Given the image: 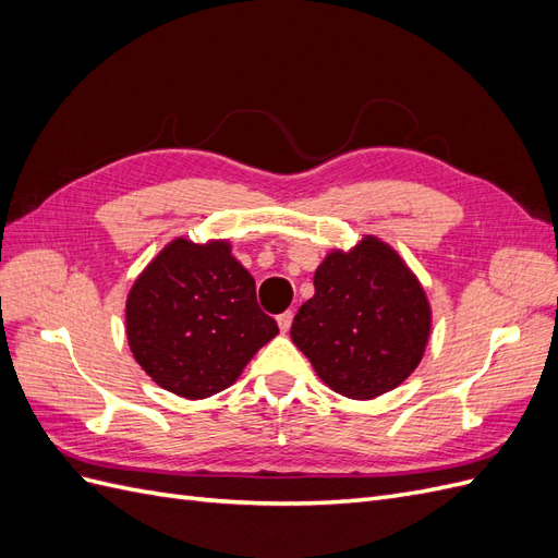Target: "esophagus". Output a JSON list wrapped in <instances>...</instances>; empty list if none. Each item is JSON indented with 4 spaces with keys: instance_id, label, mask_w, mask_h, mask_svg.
<instances>
[{
    "instance_id": "esophagus-1",
    "label": "esophagus",
    "mask_w": 558,
    "mask_h": 558,
    "mask_svg": "<svg viewBox=\"0 0 558 558\" xmlns=\"http://www.w3.org/2000/svg\"><path fill=\"white\" fill-rule=\"evenodd\" d=\"M277 324H279V330L281 332H289L291 324H293V312H283L277 316Z\"/></svg>"
}]
</instances>
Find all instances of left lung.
Returning a JSON list of instances; mask_svg holds the SVG:
<instances>
[{
    "instance_id": "left-lung-1",
    "label": "left lung",
    "mask_w": 558,
    "mask_h": 558,
    "mask_svg": "<svg viewBox=\"0 0 558 558\" xmlns=\"http://www.w3.org/2000/svg\"><path fill=\"white\" fill-rule=\"evenodd\" d=\"M430 305L412 269L377 238L332 251L291 340L335 393L369 400L408 379L424 356Z\"/></svg>"
}]
</instances>
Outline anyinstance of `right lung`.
Masks as SVG:
<instances>
[{"label": "right lung", "mask_w": 558, "mask_h": 558, "mask_svg": "<svg viewBox=\"0 0 558 558\" xmlns=\"http://www.w3.org/2000/svg\"><path fill=\"white\" fill-rule=\"evenodd\" d=\"M125 330L146 375L189 400L238 381L253 353L279 332L228 242L183 238L167 244L134 281Z\"/></svg>", "instance_id": "obj_1"}]
</instances>
